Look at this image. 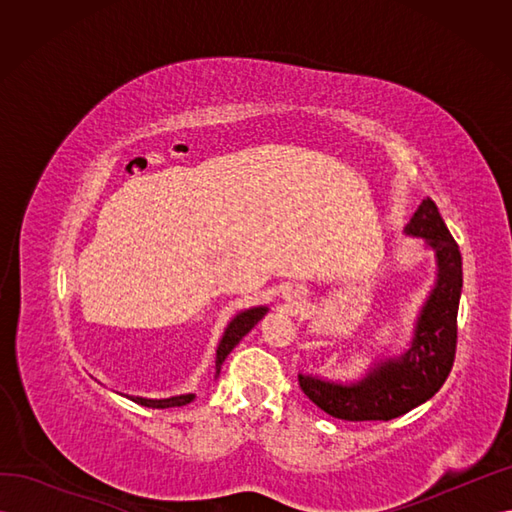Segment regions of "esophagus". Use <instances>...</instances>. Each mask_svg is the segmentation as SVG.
Instances as JSON below:
<instances>
[{
  "mask_svg": "<svg viewBox=\"0 0 512 512\" xmlns=\"http://www.w3.org/2000/svg\"><path fill=\"white\" fill-rule=\"evenodd\" d=\"M292 299L301 301V299H303V290H301V288H294V290H292Z\"/></svg>",
  "mask_w": 512,
  "mask_h": 512,
  "instance_id": "1",
  "label": "esophagus"
}]
</instances>
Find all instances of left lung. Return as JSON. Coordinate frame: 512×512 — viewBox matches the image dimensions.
Returning <instances> with one entry per match:
<instances>
[{
    "label": "left lung",
    "mask_w": 512,
    "mask_h": 512,
    "mask_svg": "<svg viewBox=\"0 0 512 512\" xmlns=\"http://www.w3.org/2000/svg\"><path fill=\"white\" fill-rule=\"evenodd\" d=\"M404 232L423 239L436 256V282L416 316L408 350L374 361L350 382L299 374L303 393L342 421H391L425 404L451 374L463 286L459 245L431 198L418 205Z\"/></svg>",
    "instance_id": "8db88e82"
}]
</instances>
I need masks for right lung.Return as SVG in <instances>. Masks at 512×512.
Masks as SVG:
<instances>
[{"mask_svg": "<svg viewBox=\"0 0 512 512\" xmlns=\"http://www.w3.org/2000/svg\"><path fill=\"white\" fill-rule=\"evenodd\" d=\"M269 307L267 305H256V307H247L243 312H239L235 318L228 322V327L224 329V335L218 344V350H215V378L220 376L222 363L226 361V356L232 352L241 339L250 333L256 324L267 316ZM132 399L134 404H141L145 408H175V406H185L196 397L194 393H183V395H173V397H162V399H149V397H138V395H126Z\"/></svg>", "mask_w": 512, "mask_h": 512, "instance_id": "add662e5", "label": "right lung"}]
</instances>
